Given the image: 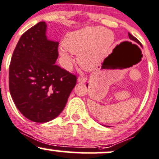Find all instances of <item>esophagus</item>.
Wrapping results in <instances>:
<instances>
[{
  "label": "esophagus",
  "instance_id": "34e87169",
  "mask_svg": "<svg viewBox=\"0 0 159 159\" xmlns=\"http://www.w3.org/2000/svg\"><path fill=\"white\" fill-rule=\"evenodd\" d=\"M87 81V77H79L78 78V82L80 83H84Z\"/></svg>",
  "mask_w": 159,
  "mask_h": 159
}]
</instances>
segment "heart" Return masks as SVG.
Here are the masks:
<instances>
[{
  "label": "heart",
  "instance_id": "heart-1",
  "mask_svg": "<svg viewBox=\"0 0 159 159\" xmlns=\"http://www.w3.org/2000/svg\"><path fill=\"white\" fill-rule=\"evenodd\" d=\"M112 42V34L109 31L102 28H88L68 34L64 46L61 47L59 52L66 69H70L73 62L71 52L78 54L80 65L86 69H93L104 58Z\"/></svg>",
  "mask_w": 159,
  "mask_h": 159
}]
</instances>
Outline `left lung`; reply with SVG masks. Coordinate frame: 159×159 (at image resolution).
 <instances>
[{
    "mask_svg": "<svg viewBox=\"0 0 159 159\" xmlns=\"http://www.w3.org/2000/svg\"><path fill=\"white\" fill-rule=\"evenodd\" d=\"M128 36H129V38H130V40H132V41H135V42H137V43H139V45H141V43L139 42V41H138V40H137V38H136L135 37H134V36L132 35L131 34H130V33H128ZM88 84H87V87H88Z\"/></svg>",
    "mask_w": 159,
    "mask_h": 159,
    "instance_id": "1",
    "label": "left lung"
}]
</instances>
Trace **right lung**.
<instances>
[{
  "mask_svg": "<svg viewBox=\"0 0 159 159\" xmlns=\"http://www.w3.org/2000/svg\"><path fill=\"white\" fill-rule=\"evenodd\" d=\"M40 22L17 43L9 68V88L16 106L25 118L45 123L64 109L77 77L56 65L59 43L46 36Z\"/></svg>",
  "mask_w": 159,
  "mask_h": 159,
  "instance_id": "1",
  "label": "right lung"
}]
</instances>
